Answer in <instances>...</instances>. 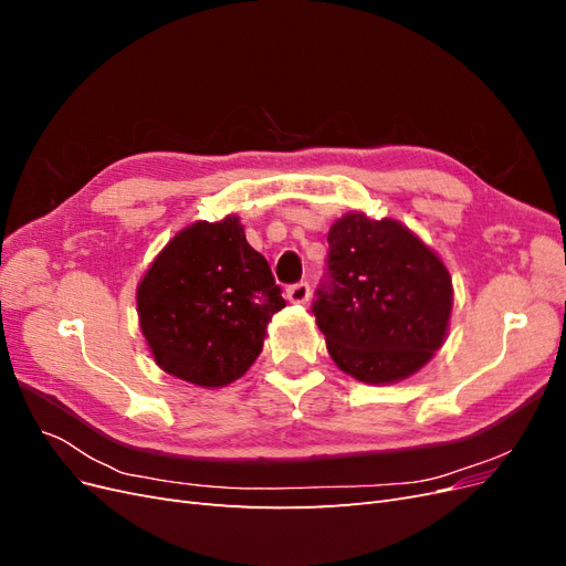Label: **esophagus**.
<instances>
[{"label":"esophagus","mask_w":566,"mask_h":566,"mask_svg":"<svg viewBox=\"0 0 566 566\" xmlns=\"http://www.w3.org/2000/svg\"><path fill=\"white\" fill-rule=\"evenodd\" d=\"M285 295H287V300H290V302H295V304H306V302H310V297H312V287H310V283H306V281H300V283L287 285Z\"/></svg>","instance_id":"1"}]
</instances>
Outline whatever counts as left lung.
Segmentation results:
<instances>
[{
	"instance_id": "obj_1",
	"label": "left lung",
	"mask_w": 566,
	"mask_h": 566,
	"mask_svg": "<svg viewBox=\"0 0 566 566\" xmlns=\"http://www.w3.org/2000/svg\"><path fill=\"white\" fill-rule=\"evenodd\" d=\"M453 290L447 266L391 219H337L312 312L333 361L356 380L408 378L441 347Z\"/></svg>"
}]
</instances>
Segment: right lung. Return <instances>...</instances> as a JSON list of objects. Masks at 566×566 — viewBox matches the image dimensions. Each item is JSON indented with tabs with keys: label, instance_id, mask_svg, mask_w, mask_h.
I'll return each mask as SVG.
<instances>
[{
	"label": "right lung",
	"instance_id": "1",
	"mask_svg": "<svg viewBox=\"0 0 566 566\" xmlns=\"http://www.w3.org/2000/svg\"><path fill=\"white\" fill-rule=\"evenodd\" d=\"M139 321L163 370L224 387L254 364L285 300L238 217L177 233L136 290Z\"/></svg>",
	"mask_w": 566,
	"mask_h": 566
}]
</instances>
